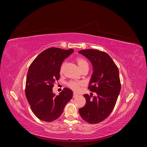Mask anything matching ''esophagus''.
<instances>
[{
    "label": "esophagus",
    "mask_w": 147,
    "mask_h": 147,
    "mask_svg": "<svg viewBox=\"0 0 147 147\" xmlns=\"http://www.w3.org/2000/svg\"><path fill=\"white\" fill-rule=\"evenodd\" d=\"M77 96H78V94H76V92H74V93H73V98H75V97H76Z\"/></svg>",
    "instance_id": "obj_1"
}]
</instances>
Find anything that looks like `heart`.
Masks as SVG:
<instances>
[{"mask_svg": "<svg viewBox=\"0 0 147 147\" xmlns=\"http://www.w3.org/2000/svg\"><path fill=\"white\" fill-rule=\"evenodd\" d=\"M76 61L77 62L78 66L80 67L81 70L83 69L86 68V67L88 68L89 65H88V62L87 61V60L86 59H84V58H82V57H77L76 59ZM65 65V63H63L61 66V68H60L61 73L63 71V69ZM80 85H81V83L77 82L76 81H70L69 83V87L74 91H78L79 90V87H80Z\"/></svg>", "mask_w": 147, "mask_h": 147, "instance_id": "1", "label": "heart"}]
</instances>
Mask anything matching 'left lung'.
Segmentation results:
<instances>
[{"instance_id":"obj_1","label":"left lung","mask_w":147,"mask_h":147,"mask_svg":"<svg viewBox=\"0 0 147 147\" xmlns=\"http://www.w3.org/2000/svg\"><path fill=\"white\" fill-rule=\"evenodd\" d=\"M78 53L91 63L93 72L88 88L95 96L84 95V107L79 109L81 117L90 124L107 119L112 112L121 89L119 69L110 56L96 49H84Z\"/></svg>"}]
</instances>
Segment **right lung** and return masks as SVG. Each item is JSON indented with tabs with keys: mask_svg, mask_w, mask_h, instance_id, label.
I'll list each match as a JSON object with an SVG mask.
<instances>
[{
	"mask_svg": "<svg viewBox=\"0 0 147 147\" xmlns=\"http://www.w3.org/2000/svg\"><path fill=\"white\" fill-rule=\"evenodd\" d=\"M74 50L50 48L42 52L32 62L28 70L26 95L34 114L44 121L58 119L67 102L72 98L73 91L65 88L59 95L53 92L56 80L60 77L63 61Z\"/></svg>",
	"mask_w": 147,
	"mask_h": 147,
	"instance_id": "1",
	"label": "right lung"
}]
</instances>
